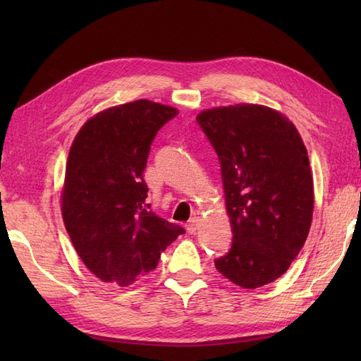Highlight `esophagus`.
Here are the masks:
<instances>
[{
  "mask_svg": "<svg viewBox=\"0 0 361 361\" xmlns=\"http://www.w3.org/2000/svg\"><path fill=\"white\" fill-rule=\"evenodd\" d=\"M198 228H200V219H198V217H192L186 224V229H188V233H190V234H195L198 231Z\"/></svg>",
  "mask_w": 361,
  "mask_h": 361,
  "instance_id": "1",
  "label": "esophagus"
}]
</instances>
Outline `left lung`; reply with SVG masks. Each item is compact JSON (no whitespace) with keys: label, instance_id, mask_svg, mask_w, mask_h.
<instances>
[{"label":"left lung","instance_id":"1","mask_svg":"<svg viewBox=\"0 0 361 361\" xmlns=\"http://www.w3.org/2000/svg\"><path fill=\"white\" fill-rule=\"evenodd\" d=\"M216 150L233 245L216 268L243 288H257L288 270L307 239L313 178L307 149L282 113L237 104L197 116Z\"/></svg>","mask_w":361,"mask_h":361}]
</instances>
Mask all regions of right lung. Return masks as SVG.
<instances>
[{"label": "right lung", "instance_id": "right-lung-1", "mask_svg": "<svg viewBox=\"0 0 361 361\" xmlns=\"http://www.w3.org/2000/svg\"><path fill=\"white\" fill-rule=\"evenodd\" d=\"M178 114L140 101L90 118L68 155L62 216L82 262L102 282L127 287L152 270L185 229L145 203L144 169L152 141Z\"/></svg>", "mask_w": 361, "mask_h": 361}]
</instances>
